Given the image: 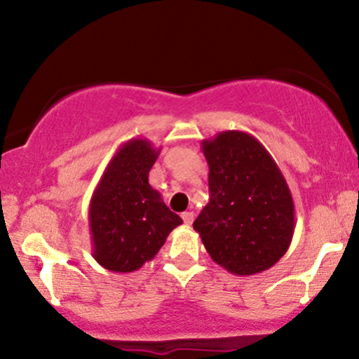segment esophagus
I'll use <instances>...</instances> for the list:
<instances>
[{
    "mask_svg": "<svg viewBox=\"0 0 359 359\" xmlns=\"http://www.w3.org/2000/svg\"><path fill=\"white\" fill-rule=\"evenodd\" d=\"M182 219H184V222L185 224H192V221H194V212H191V211H187V212H182Z\"/></svg>",
    "mask_w": 359,
    "mask_h": 359,
    "instance_id": "1",
    "label": "esophagus"
}]
</instances>
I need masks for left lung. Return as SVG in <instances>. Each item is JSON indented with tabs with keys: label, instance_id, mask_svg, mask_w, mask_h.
I'll list each match as a JSON object with an SVG mask.
<instances>
[{
	"label": "left lung",
	"instance_id": "1",
	"mask_svg": "<svg viewBox=\"0 0 359 359\" xmlns=\"http://www.w3.org/2000/svg\"><path fill=\"white\" fill-rule=\"evenodd\" d=\"M201 148L211 197L194 229L209 257L233 275L271 269L295 229L294 199L277 162L245 131H221Z\"/></svg>",
	"mask_w": 359,
	"mask_h": 359
}]
</instances>
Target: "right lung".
<instances>
[{"mask_svg":"<svg viewBox=\"0 0 359 359\" xmlns=\"http://www.w3.org/2000/svg\"><path fill=\"white\" fill-rule=\"evenodd\" d=\"M160 148L145 138L128 140L102 172L89 204L93 257L102 269L130 273L155 258L167 236L182 224L148 182Z\"/></svg>","mask_w":359,"mask_h":359,"instance_id":"right-lung-1","label":"right lung"}]
</instances>
